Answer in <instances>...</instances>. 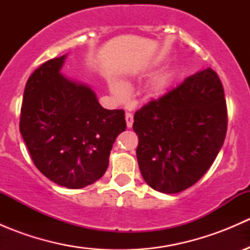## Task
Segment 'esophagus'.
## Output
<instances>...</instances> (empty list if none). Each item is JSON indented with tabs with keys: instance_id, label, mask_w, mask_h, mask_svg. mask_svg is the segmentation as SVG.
I'll return each mask as SVG.
<instances>
[{
	"instance_id": "obj_1",
	"label": "esophagus",
	"mask_w": 250,
	"mask_h": 250,
	"mask_svg": "<svg viewBox=\"0 0 250 250\" xmlns=\"http://www.w3.org/2000/svg\"><path fill=\"white\" fill-rule=\"evenodd\" d=\"M125 123H127V127L130 128L133 125V115L130 112H125Z\"/></svg>"
}]
</instances>
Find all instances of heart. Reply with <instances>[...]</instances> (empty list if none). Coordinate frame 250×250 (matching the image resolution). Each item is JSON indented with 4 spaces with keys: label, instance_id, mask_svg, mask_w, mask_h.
Masks as SVG:
<instances>
[{
    "label": "heart",
    "instance_id": "heart-1",
    "mask_svg": "<svg viewBox=\"0 0 250 250\" xmlns=\"http://www.w3.org/2000/svg\"><path fill=\"white\" fill-rule=\"evenodd\" d=\"M111 87H112V90L115 92V94H117L118 97H125L127 95V85L123 82H121V81L113 80L112 83H111Z\"/></svg>",
    "mask_w": 250,
    "mask_h": 250
}]
</instances>
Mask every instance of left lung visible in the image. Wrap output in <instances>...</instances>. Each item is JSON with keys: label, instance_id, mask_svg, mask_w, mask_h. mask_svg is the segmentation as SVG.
Segmentation results:
<instances>
[{"label": "left lung", "instance_id": "8db88e82", "mask_svg": "<svg viewBox=\"0 0 250 250\" xmlns=\"http://www.w3.org/2000/svg\"><path fill=\"white\" fill-rule=\"evenodd\" d=\"M137 158L148 186L178 193L197 183L213 165L228 130L223 83L213 69L188 77L134 115Z\"/></svg>", "mask_w": 250, "mask_h": 250}]
</instances>
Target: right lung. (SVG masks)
I'll list each match as a JSON object with an SVG mask.
<instances>
[{"instance_id":"1","label":"right lung","mask_w":250,"mask_h":250,"mask_svg":"<svg viewBox=\"0 0 250 250\" xmlns=\"http://www.w3.org/2000/svg\"><path fill=\"white\" fill-rule=\"evenodd\" d=\"M64 60H47L29 77L19 129L40 172L81 188L104 175L112 144L127 125L125 111L104 109L89 87L60 74Z\"/></svg>"}]
</instances>
